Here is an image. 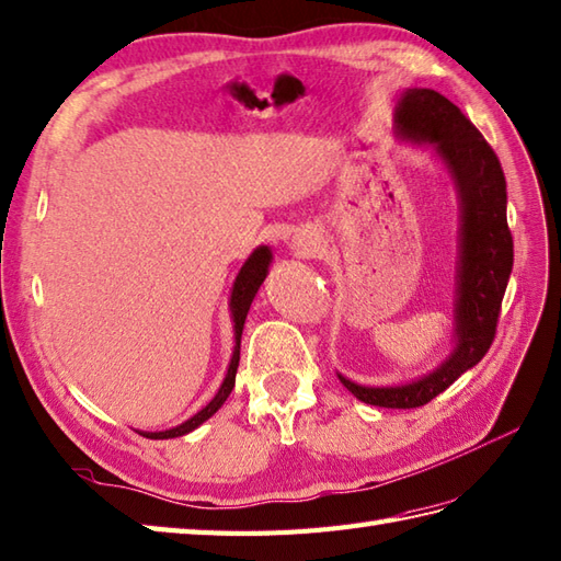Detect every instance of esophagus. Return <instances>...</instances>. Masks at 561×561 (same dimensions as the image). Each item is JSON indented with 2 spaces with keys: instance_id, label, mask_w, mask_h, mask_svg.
I'll use <instances>...</instances> for the list:
<instances>
[{
  "instance_id": "1",
  "label": "esophagus",
  "mask_w": 561,
  "mask_h": 561,
  "mask_svg": "<svg viewBox=\"0 0 561 561\" xmlns=\"http://www.w3.org/2000/svg\"><path fill=\"white\" fill-rule=\"evenodd\" d=\"M294 249H296V253H298V255L312 257V255H316V253L320 251V243H318V239L304 237V239H296V241H294Z\"/></svg>"
}]
</instances>
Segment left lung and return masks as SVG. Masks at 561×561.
Instances as JSON below:
<instances>
[{"label":"left lung","instance_id":"obj_1","mask_svg":"<svg viewBox=\"0 0 561 561\" xmlns=\"http://www.w3.org/2000/svg\"><path fill=\"white\" fill-rule=\"evenodd\" d=\"M397 136L435 150L459 198V260L454 298L457 344L439 366L419 380L366 387L340 375L356 399L382 409L425 407L488 354L514 265L506 225V181L497 154L457 104L430 88H409L397 104Z\"/></svg>","mask_w":561,"mask_h":561}]
</instances>
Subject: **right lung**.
Returning a JSON list of instances; mask_svg holds the SVG:
<instances>
[{
	"mask_svg": "<svg viewBox=\"0 0 561 561\" xmlns=\"http://www.w3.org/2000/svg\"><path fill=\"white\" fill-rule=\"evenodd\" d=\"M270 263H272V251L267 249V245H257V249L251 253V257L245 260L243 267L239 270L237 282H233L229 308H231L233 340H237V346H233V354H231V360H229L225 382L219 385V389H217V394L213 397V401L207 403L205 409H201L198 413H195L193 419H188L186 423H181V425H176V427H172V430H162V433H140L142 437H150V439H172V437H181V435L191 433V430H195L198 425H203L207 419H213V415L221 409V403H225L227 397L231 394L233 382H237V368H239V358H241L239 351H241L243 322H245V316H249L251 304H253V298H255V294H257V289H260V284H263L265 277H267Z\"/></svg>",
	"mask_w": 561,
	"mask_h": 561,
	"instance_id": "obj_1",
	"label": "right lung"
}]
</instances>
